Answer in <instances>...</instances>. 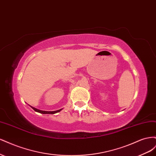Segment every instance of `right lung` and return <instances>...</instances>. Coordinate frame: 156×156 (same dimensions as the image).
Returning <instances> with one entry per match:
<instances>
[{"label": "right lung", "instance_id": "obj_1", "mask_svg": "<svg viewBox=\"0 0 156 156\" xmlns=\"http://www.w3.org/2000/svg\"><path fill=\"white\" fill-rule=\"evenodd\" d=\"M33 109H34L36 112H40V113H41V114H55V113H57L58 112H60V111L62 110V108H61V109H59V110H57V111H41V110H39L37 109V108H35V107H33L32 106H30Z\"/></svg>", "mask_w": 156, "mask_h": 156}]
</instances>
